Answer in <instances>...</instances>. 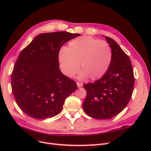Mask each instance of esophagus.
Returning a JSON list of instances; mask_svg holds the SVG:
<instances>
[{
    "label": "esophagus",
    "mask_w": 151,
    "mask_h": 151,
    "mask_svg": "<svg viewBox=\"0 0 151 151\" xmlns=\"http://www.w3.org/2000/svg\"><path fill=\"white\" fill-rule=\"evenodd\" d=\"M76 84H77V86H78V88H80V87H82V86H83V84H82V83L77 82V83H76Z\"/></svg>",
    "instance_id": "obj_1"
}]
</instances>
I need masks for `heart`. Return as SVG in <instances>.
Masks as SVG:
<instances>
[{"mask_svg": "<svg viewBox=\"0 0 151 151\" xmlns=\"http://www.w3.org/2000/svg\"><path fill=\"white\" fill-rule=\"evenodd\" d=\"M111 50L107 42L90 36L75 39L59 53L60 69L64 75L72 77L80 67L78 79L88 76L92 80L101 78L109 69L111 61Z\"/></svg>", "mask_w": 151, "mask_h": 151, "instance_id": "obj_1", "label": "heart"}]
</instances>
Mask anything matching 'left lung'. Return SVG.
Returning <instances> with one entry per match:
<instances>
[{
  "label": "left lung",
  "instance_id": "8db88e82",
  "mask_svg": "<svg viewBox=\"0 0 151 151\" xmlns=\"http://www.w3.org/2000/svg\"><path fill=\"white\" fill-rule=\"evenodd\" d=\"M111 49V61L105 75L83 85L87 92L83 109L97 119H111L124 109L133 91L134 78L129 57L112 39L105 36Z\"/></svg>",
  "mask_w": 151,
  "mask_h": 151
}]
</instances>
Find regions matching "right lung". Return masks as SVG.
Returning a JSON list of instances; mask_svg holds the SVG:
<instances>
[{
	"label": "right lung",
	"mask_w": 151,
	"mask_h": 151,
	"mask_svg": "<svg viewBox=\"0 0 151 151\" xmlns=\"http://www.w3.org/2000/svg\"><path fill=\"white\" fill-rule=\"evenodd\" d=\"M79 36L63 31L41 34L21 52L11 75V87L25 114L36 119L53 117L78 88L75 81L61 73L58 56L62 46Z\"/></svg>",
	"instance_id": "add662e5"
}]
</instances>
